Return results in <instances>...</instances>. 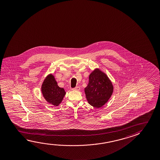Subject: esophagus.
<instances>
[{
	"instance_id": "obj_1",
	"label": "esophagus",
	"mask_w": 160,
	"mask_h": 160,
	"mask_svg": "<svg viewBox=\"0 0 160 160\" xmlns=\"http://www.w3.org/2000/svg\"><path fill=\"white\" fill-rule=\"evenodd\" d=\"M80 87L78 86V87H76L75 88H73L72 90H76V91H79V90H80Z\"/></svg>"
}]
</instances>
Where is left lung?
<instances>
[{
    "instance_id": "obj_1",
    "label": "left lung",
    "mask_w": 160,
    "mask_h": 160,
    "mask_svg": "<svg viewBox=\"0 0 160 160\" xmlns=\"http://www.w3.org/2000/svg\"><path fill=\"white\" fill-rule=\"evenodd\" d=\"M113 92V85L105 73L95 70L89 76L88 85L85 93L89 104L100 108L108 101Z\"/></svg>"
}]
</instances>
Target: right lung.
Returning <instances> with one entry per match:
<instances>
[{
	"label": "right lung",
	"mask_w": 160,
	"mask_h": 160,
	"mask_svg": "<svg viewBox=\"0 0 160 160\" xmlns=\"http://www.w3.org/2000/svg\"><path fill=\"white\" fill-rule=\"evenodd\" d=\"M42 94L47 102L58 106L62 102L66 92L63 88H60L52 75L46 77L41 88Z\"/></svg>",
	"instance_id": "right-lung-1"
}]
</instances>
